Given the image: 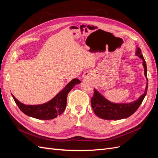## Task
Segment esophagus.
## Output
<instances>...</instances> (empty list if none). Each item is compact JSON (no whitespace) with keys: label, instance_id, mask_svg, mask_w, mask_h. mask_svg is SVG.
Returning <instances> with one entry per match:
<instances>
[{"label":"esophagus","instance_id":"obj_1","mask_svg":"<svg viewBox=\"0 0 158 158\" xmlns=\"http://www.w3.org/2000/svg\"><path fill=\"white\" fill-rule=\"evenodd\" d=\"M84 79H88V78H87V76H84Z\"/></svg>","mask_w":158,"mask_h":158}]
</instances>
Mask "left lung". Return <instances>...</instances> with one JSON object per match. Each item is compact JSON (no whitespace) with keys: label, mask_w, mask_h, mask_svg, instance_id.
<instances>
[{"label":"left lung","mask_w":158,"mask_h":158,"mask_svg":"<svg viewBox=\"0 0 158 158\" xmlns=\"http://www.w3.org/2000/svg\"><path fill=\"white\" fill-rule=\"evenodd\" d=\"M136 56L143 60L142 65L144 68V75L148 82L147 66L146 61L139 47H136ZM148 91V83L146 84L144 93L136 101L130 103H116L109 101L98 91L94 88V96L91 99V104L94 113L99 118L106 120H120L126 118L135 113L140 107L143 99H144Z\"/></svg>","instance_id":"left-lung-1"}]
</instances>
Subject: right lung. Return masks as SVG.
Masks as SVG:
<instances>
[{
    "instance_id": "obj_1",
    "label": "right lung",
    "mask_w": 158,
    "mask_h": 158,
    "mask_svg": "<svg viewBox=\"0 0 158 158\" xmlns=\"http://www.w3.org/2000/svg\"><path fill=\"white\" fill-rule=\"evenodd\" d=\"M80 82L77 78L72 80L50 101L40 105H25L19 102L12 94V96L18 107L26 115L40 120H50L56 118L64 112L69 93L76 84Z\"/></svg>"
}]
</instances>
